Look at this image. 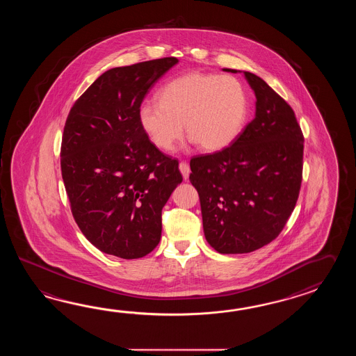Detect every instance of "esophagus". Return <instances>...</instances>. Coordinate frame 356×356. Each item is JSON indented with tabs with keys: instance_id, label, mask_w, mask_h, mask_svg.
Listing matches in <instances>:
<instances>
[{
	"instance_id": "esophagus-1",
	"label": "esophagus",
	"mask_w": 356,
	"mask_h": 356,
	"mask_svg": "<svg viewBox=\"0 0 356 356\" xmlns=\"http://www.w3.org/2000/svg\"><path fill=\"white\" fill-rule=\"evenodd\" d=\"M179 170H181L183 178H184V179H188L189 173H191V168H189L188 163L181 161V163H179Z\"/></svg>"
}]
</instances>
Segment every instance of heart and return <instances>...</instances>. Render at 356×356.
I'll return each mask as SVG.
<instances>
[{
    "label": "heart",
    "instance_id": "heart-1",
    "mask_svg": "<svg viewBox=\"0 0 356 356\" xmlns=\"http://www.w3.org/2000/svg\"><path fill=\"white\" fill-rule=\"evenodd\" d=\"M159 100L138 109L141 129L160 150H172L186 131L207 152L232 144L247 118V95L233 76L188 72L163 86Z\"/></svg>",
    "mask_w": 356,
    "mask_h": 356
}]
</instances>
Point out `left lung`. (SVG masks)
<instances>
[{
    "label": "left lung",
    "mask_w": 356,
    "mask_h": 356,
    "mask_svg": "<svg viewBox=\"0 0 356 356\" xmlns=\"http://www.w3.org/2000/svg\"><path fill=\"white\" fill-rule=\"evenodd\" d=\"M244 76L257 99L254 120L230 146L189 163L206 241L222 254L250 253L276 239L302 186L304 136L293 108L261 77Z\"/></svg>",
    "instance_id": "1"
}]
</instances>
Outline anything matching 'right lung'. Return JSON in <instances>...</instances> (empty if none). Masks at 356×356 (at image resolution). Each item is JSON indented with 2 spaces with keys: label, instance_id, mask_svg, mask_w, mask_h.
Listing matches in <instances>:
<instances>
[{
  "label": "right lung",
  "instance_id": "1",
  "mask_svg": "<svg viewBox=\"0 0 356 356\" xmlns=\"http://www.w3.org/2000/svg\"><path fill=\"white\" fill-rule=\"evenodd\" d=\"M178 60L111 68L71 108L60 170L71 212L86 239L106 254L141 258L159 244L161 210L183 181L178 160L149 140L138 109Z\"/></svg>",
  "mask_w": 356,
  "mask_h": 356
}]
</instances>
